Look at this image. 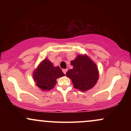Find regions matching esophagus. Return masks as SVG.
<instances>
[{
	"instance_id": "obj_1",
	"label": "esophagus",
	"mask_w": 131,
	"mask_h": 131,
	"mask_svg": "<svg viewBox=\"0 0 131 131\" xmlns=\"http://www.w3.org/2000/svg\"><path fill=\"white\" fill-rule=\"evenodd\" d=\"M67 71H68L67 69H63V73H64V74H65L66 73H67Z\"/></svg>"
}]
</instances>
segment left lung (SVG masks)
I'll use <instances>...</instances> for the list:
<instances>
[{"instance_id":"obj_1","label":"left lung","mask_w":131,"mask_h":131,"mask_svg":"<svg viewBox=\"0 0 131 131\" xmlns=\"http://www.w3.org/2000/svg\"><path fill=\"white\" fill-rule=\"evenodd\" d=\"M73 68L66 76L72 81L74 88L81 91H87L94 88L99 78L97 64L86 54H79L71 61Z\"/></svg>"}]
</instances>
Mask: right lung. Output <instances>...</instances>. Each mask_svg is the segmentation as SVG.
Wrapping results in <instances>:
<instances>
[{"mask_svg": "<svg viewBox=\"0 0 131 131\" xmlns=\"http://www.w3.org/2000/svg\"><path fill=\"white\" fill-rule=\"evenodd\" d=\"M64 76L60 67H54L47 58L39 64L32 74L36 85L43 91L52 89L56 85L57 79Z\"/></svg>", "mask_w": 131, "mask_h": 131, "instance_id": "right-lung-1", "label": "right lung"}]
</instances>
